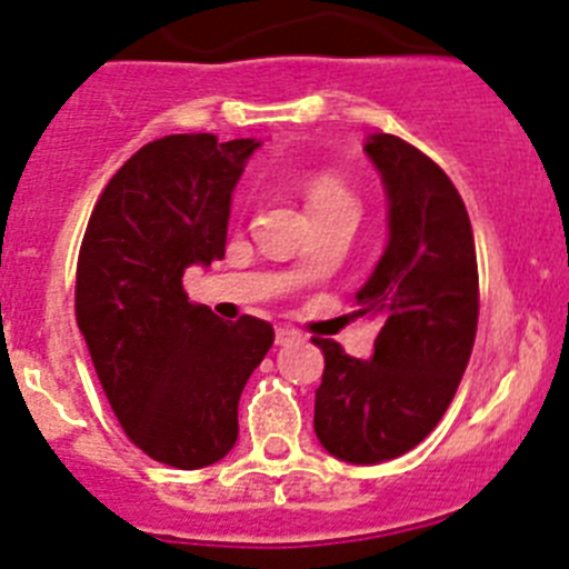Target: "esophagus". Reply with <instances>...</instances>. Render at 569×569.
Segmentation results:
<instances>
[{"label":"esophagus","instance_id":"obj_1","mask_svg":"<svg viewBox=\"0 0 569 569\" xmlns=\"http://www.w3.org/2000/svg\"><path fill=\"white\" fill-rule=\"evenodd\" d=\"M274 340H278V346H289V342L300 340V331L289 329V326H280L278 335H274Z\"/></svg>","mask_w":569,"mask_h":569}]
</instances>
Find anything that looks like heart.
<instances>
[{
    "mask_svg": "<svg viewBox=\"0 0 569 569\" xmlns=\"http://www.w3.org/2000/svg\"><path fill=\"white\" fill-rule=\"evenodd\" d=\"M326 203H351V196L337 178L317 176L309 183V207H326Z\"/></svg>",
    "mask_w": 569,
    "mask_h": 569,
    "instance_id": "obj_1",
    "label": "heart"
}]
</instances>
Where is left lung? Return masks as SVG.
<instances>
[{
	"mask_svg": "<svg viewBox=\"0 0 569 569\" xmlns=\"http://www.w3.org/2000/svg\"><path fill=\"white\" fill-rule=\"evenodd\" d=\"M366 156L388 201V243L357 291L355 315L380 320L371 360L315 340L326 357L315 433L331 457L377 465L437 428L473 351L479 272L473 229L457 187L402 138L373 132Z\"/></svg>",
	"mask_w": 569,
	"mask_h": 569,
	"instance_id": "1",
	"label": "left lung"
}]
</instances>
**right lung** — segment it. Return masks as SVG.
Instances as JSON below:
<instances>
[{
  "label": "right lung",
  "instance_id": "1",
  "mask_svg": "<svg viewBox=\"0 0 569 569\" xmlns=\"http://www.w3.org/2000/svg\"><path fill=\"white\" fill-rule=\"evenodd\" d=\"M258 138L150 141L101 192L79 252L76 322L112 413L156 462L207 468L238 442V399L274 342L266 320L189 303L183 272L227 252Z\"/></svg>",
  "mask_w": 569,
  "mask_h": 569
}]
</instances>
